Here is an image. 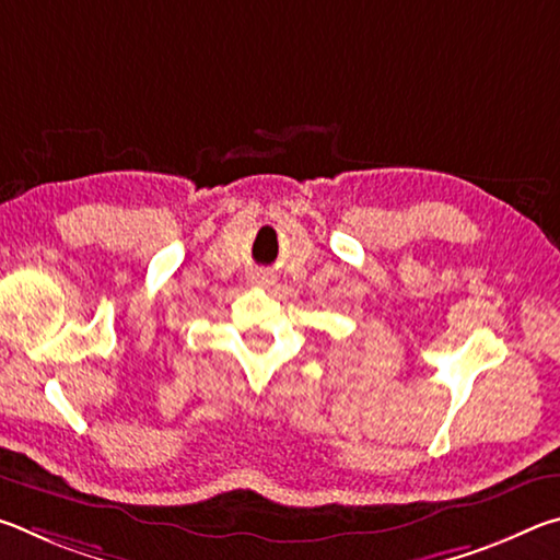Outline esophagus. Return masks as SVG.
<instances>
[{
	"label": "esophagus",
	"instance_id": "34e87169",
	"mask_svg": "<svg viewBox=\"0 0 560 560\" xmlns=\"http://www.w3.org/2000/svg\"><path fill=\"white\" fill-rule=\"evenodd\" d=\"M254 283H259V287H267L269 283V277H264V273H257V277H252Z\"/></svg>",
	"mask_w": 560,
	"mask_h": 560
}]
</instances>
